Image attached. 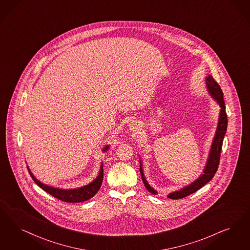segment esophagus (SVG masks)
Returning a JSON list of instances; mask_svg holds the SVG:
<instances>
[{
  "label": "esophagus",
  "instance_id": "1",
  "mask_svg": "<svg viewBox=\"0 0 250 250\" xmlns=\"http://www.w3.org/2000/svg\"><path fill=\"white\" fill-rule=\"evenodd\" d=\"M129 128L133 132H137L140 127H139V125L137 123H132L131 125H129Z\"/></svg>",
  "mask_w": 250,
  "mask_h": 250
}]
</instances>
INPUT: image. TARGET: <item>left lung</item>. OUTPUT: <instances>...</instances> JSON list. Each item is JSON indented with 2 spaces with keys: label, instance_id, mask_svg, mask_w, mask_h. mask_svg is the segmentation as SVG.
<instances>
[{
  "label": "left lung",
  "instance_id": "obj_1",
  "mask_svg": "<svg viewBox=\"0 0 250 250\" xmlns=\"http://www.w3.org/2000/svg\"><path fill=\"white\" fill-rule=\"evenodd\" d=\"M207 85L208 91L211 93L212 97L217 100V102L220 104V118H219V125L218 128L216 131V135L213 140L211 150H210L209 157L208 160V164L206 166V168L204 170V174L200 177L199 179L192 182L189 186L181 189L175 192H171L168 195V198L170 199H181L184 198L191 193L195 192L196 190L201 189L203 186H205L208 182L213 179L214 175L216 174L219 165H220V153H221V148H222V143H223V139L227 131V125H228V117L226 113V109H225V103L223 100V93L222 90L220 88V85L218 83L215 81V79L212 76H208L207 78ZM140 174L141 178L143 180V183L145 187L148 189L150 192L156 193V191L150 188V185L147 183V181L144 178L142 168L140 167Z\"/></svg>",
  "mask_w": 250,
  "mask_h": 250
}]
</instances>
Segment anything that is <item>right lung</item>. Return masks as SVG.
<instances>
[{
	"mask_svg": "<svg viewBox=\"0 0 250 250\" xmlns=\"http://www.w3.org/2000/svg\"><path fill=\"white\" fill-rule=\"evenodd\" d=\"M108 148H109V146H106L103 150H107ZM29 172H30L32 180H34V182L40 188L45 190L46 192H48L55 198L63 201V202H67V203H80V202H83V201L92 198L100 190L102 181H103V166H101V167H100V174H99L98 178L93 182H91L86 186H83L79 189H73V190H60V189L44 185V184L41 183L39 180H36L33 177V175L30 173V171Z\"/></svg>",
	"mask_w": 250,
	"mask_h": 250,
	"instance_id": "right-lung-1",
	"label": "right lung"
}]
</instances>
